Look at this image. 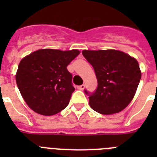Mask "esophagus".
Returning <instances> with one entry per match:
<instances>
[{
    "label": "esophagus",
    "mask_w": 157,
    "mask_h": 157,
    "mask_svg": "<svg viewBox=\"0 0 157 157\" xmlns=\"http://www.w3.org/2000/svg\"><path fill=\"white\" fill-rule=\"evenodd\" d=\"M84 88H85V85H84V84H82V85L78 86V89L79 90H84Z\"/></svg>",
    "instance_id": "obj_1"
}]
</instances>
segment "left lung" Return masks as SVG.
Here are the masks:
<instances>
[{"instance_id":"8db88e82","label":"left lung","mask_w":157,"mask_h":157,"mask_svg":"<svg viewBox=\"0 0 157 157\" xmlns=\"http://www.w3.org/2000/svg\"><path fill=\"white\" fill-rule=\"evenodd\" d=\"M83 56L93 66L98 88L89 93L91 109L103 115L121 112L134 98L141 73L137 59L115 49L83 50Z\"/></svg>"}]
</instances>
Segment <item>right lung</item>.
Masks as SVG:
<instances>
[{
	"label": "right lung",
	"mask_w": 157,
	"mask_h": 157,
	"mask_svg": "<svg viewBox=\"0 0 157 157\" xmlns=\"http://www.w3.org/2000/svg\"><path fill=\"white\" fill-rule=\"evenodd\" d=\"M77 49H39L22 59L16 80L22 97L33 111L52 116L69 104L75 88L67 67L79 54Z\"/></svg>",
	"instance_id": "right-lung-1"
}]
</instances>
